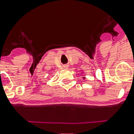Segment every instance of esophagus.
Listing matches in <instances>:
<instances>
[{"mask_svg":"<svg viewBox=\"0 0 134 134\" xmlns=\"http://www.w3.org/2000/svg\"><path fill=\"white\" fill-rule=\"evenodd\" d=\"M68 67H69V66H68V65H65V66H64V68H65V69H68Z\"/></svg>","mask_w":134,"mask_h":134,"instance_id":"obj_1","label":"esophagus"}]
</instances>
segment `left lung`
Returning <instances> with one entry per match:
<instances>
[{
    "mask_svg": "<svg viewBox=\"0 0 134 134\" xmlns=\"http://www.w3.org/2000/svg\"><path fill=\"white\" fill-rule=\"evenodd\" d=\"M83 79H85V77H83Z\"/></svg>",
    "mask_w": 134,
    "mask_h": 134,
    "instance_id": "obj_1",
    "label": "left lung"
}]
</instances>
